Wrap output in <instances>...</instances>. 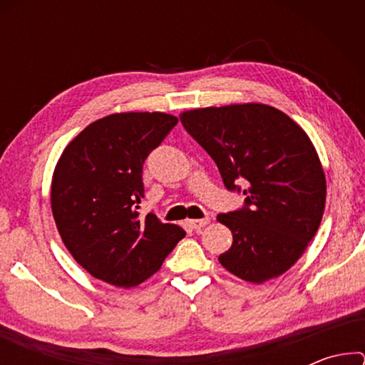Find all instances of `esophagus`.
I'll return each instance as SVG.
<instances>
[{
    "mask_svg": "<svg viewBox=\"0 0 365 365\" xmlns=\"http://www.w3.org/2000/svg\"><path fill=\"white\" fill-rule=\"evenodd\" d=\"M209 224V219H200V220H187V225L191 230H200L201 227H206Z\"/></svg>",
    "mask_w": 365,
    "mask_h": 365,
    "instance_id": "34e87169",
    "label": "esophagus"
}]
</instances>
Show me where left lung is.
Here are the masks:
<instances>
[{
  "label": "left lung",
  "instance_id": "obj_1",
  "mask_svg": "<svg viewBox=\"0 0 365 365\" xmlns=\"http://www.w3.org/2000/svg\"><path fill=\"white\" fill-rule=\"evenodd\" d=\"M180 120L217 164L225 188L246 196L243 207L217 215L233 235L219 262L251 283L285 274L317 233L325 209V174L307 133L259 103L191 109Z\"/></svg>",
  "mask_w": 365,
  "mask_h": 365
}]
</instances>
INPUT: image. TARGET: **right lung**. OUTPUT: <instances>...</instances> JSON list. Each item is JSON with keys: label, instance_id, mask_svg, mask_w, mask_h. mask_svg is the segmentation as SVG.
<instances>
[{"label": "right lung", "instance_id": "add662e5", "mask_svg": "<svg viewBox=\"0 0 365 365\" xmlns=\"http://www.w3.org/2000/svg\"><path fill=\"white\" fill-rule=\"evenodd\" d=\"M177 122L164 113L110 114L83 128L61 154L51 183L53 217L66 248L95 279L140 285L185 237L178 225L137 211L145 159Z\"/></svg>", "mask_w": 365, "mask_h": 365}]
</instances>
